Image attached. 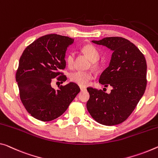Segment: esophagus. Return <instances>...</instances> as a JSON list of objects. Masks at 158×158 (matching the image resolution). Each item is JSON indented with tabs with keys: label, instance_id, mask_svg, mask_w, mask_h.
<instances>
[{
	"label": "esophagus",
	"instance_id": "34e87169",
	"mask_svg": "<svg viewBox=\"0 0 158 158\" xmlns=\"http://www.w3.org/2000/svg\"><path fill=\"white\" fill-rule=\"evenodd\" d=\"M80 88H81V91L86 90V87H80Z\"/></svg>",
	"mask_w": 158,
	"mask_h": 158
}]
</instances>
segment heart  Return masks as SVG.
<instances>
[{
    "instance_id": "1",
    "label": "heart",
    "mask_w": 158,
    "mask_h": 158,
    "mask_svg": "<svg viewBox=\"0 0 158 158\" xmlns=\"http://www.w3.org/2000/svg\"><path fill=\"white\" fill-rule=\"evenodd\" d=\"M82 51L86 54L87 57L93 61H96L99 58V53L98 48L93 44H86L82 48ZM65 61L68 66L72 69L74 66L75 54L74 53L70 52L66 56ZM94 74L91 71H77L70 75L71 81L78 85L81 87L86 86L89 82L94 78Z\"/></svg>"
}]
</instances>
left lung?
<instances>
[{
    "mask_svg": "<svg viewBox=\"0 0 158 158\" xmlns=\"http://www.w3.org/2000/svg\"><path fill=\"white\" fill-rule=\"evenodd\" d=\"M113 51L110 65L99 79L104 87L111 85L110 94L89 87L87 109L97 122L105 126L127 120L143 95L147 85V64L144 55L130 41L120 37L93 41Z\"/></svg>",
    "mask_w": 158,
    "mask_h": 158,
    "instance_id": "1",
    "label": "left lung"
}]
</instances>
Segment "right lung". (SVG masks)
<instances>
[{"label": "right lung", "mask_w": 158, "mask_h": 158, "mask_svg": "<svg viewBox=\"0 0 158 158\" xmlns=\"http://www.w3.org/2000/svg\"><path fill=\"white\" fill-rule=\"evenodd\" d=\"M73 39L56 34L40 37L24 50L19 60L15 79L21 102L34 118L49 121L62 115L80 93L78 85L70 82L55 89L54 80H67L65 54Z\"/></svg>", "instance_id": "1"}]
</instances>
